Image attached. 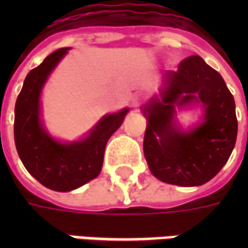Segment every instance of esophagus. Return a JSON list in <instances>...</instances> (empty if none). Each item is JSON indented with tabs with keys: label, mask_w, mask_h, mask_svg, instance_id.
Wrapping results in <instances>:
<instances>
[{
	"label": "esophagus",
	"mask_w": 248,
	"mask_h": 248,
	"mask_svg": "<svg viewBox=\"0 0 248 248\" xmlns=\"http://www.w3.org/2000/svg\"><path fill=\"white\" fill-rule=\"evenodd\" d=\"M131 102H133V106H140V103L143 102V97L142 95H134V97L131 98Z\"/></svg>",
	"instance_id": "obj_1"
}]
</instances>
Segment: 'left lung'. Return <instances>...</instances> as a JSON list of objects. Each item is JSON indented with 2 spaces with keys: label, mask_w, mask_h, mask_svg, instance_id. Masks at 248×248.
I'll use <instances>...</instances> for the list:
<instances>
[{
  "label": "left lung",
  "mask_w": 248,
  "mask_h": 248,
  "mask_svg": "<svg viewBox=\"0 0 248 248\" xmlns=\"http://www.w3.org/2000/svg\"><path fill=\"white\" fill-rule=\"evenodd\" d=\"M201 103L202 122L183 132L175 122L177 107ZM147 119L143 153L153 175L177 186H201L229 161L236 140L235 101L218 71L199 56L166 71L159 97L143 108Z\"/></svg>",
  "instance_id": "1"
}]
</instances>
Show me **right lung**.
Wrapping results in <instances>:
<instances>
[{
	"instance_id": "1",
	"label": "right lung",
	"mask_w": 248,
	"mask_h": 248,
	"mask_svg": "<svg viewBox=\"0 0 248 248\" xmlns=\"http://www.w3.org/2000/svg\"><path fill=\"white\" fill-rule=\"evenodd\" d=\"M69 47L58 49L26 76L14 108V140L26 170L47 188L71 191L101 172L108 138L122 124L129 108L105 115L86 138L62 143L41 122L40 98L47 77Z\"/></svg>"
}]
</instances>
